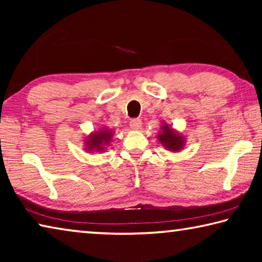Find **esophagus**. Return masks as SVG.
Masks as SVG:
<instances>
[{"label": "esophagus", "mask_w": 262, "mask_h": 262, "mask_svg": "<svg viewBox=\"0 0 262 262\" xmlns=\"http://www.w3.org/2000/svg\"><path fill=\"white\" fill-rule=\"evenodd\" d=\"M129 126H130L132 129L139 130V129H141V127H142V122H141L140 119H133L130 123H129Z\"/></svg>", "instance_id": "esophagus-1"}]
</instances>
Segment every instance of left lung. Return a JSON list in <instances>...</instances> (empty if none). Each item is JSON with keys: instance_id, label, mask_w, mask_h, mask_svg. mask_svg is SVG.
Returning <instances> with one entry per match:
<instances>
[{"instance_id": "obj_1", "label": "left lung", "mask_w": 262, "mask_h": 262, "mask_svg": "<svg viewBox=\"0 0 262 262\" xmlns=\"http://www.w3.org/2000/svg\"><path fill=\"white\" fill-rule=\"evenodd\" d=\"M161 132L158 133V141L164 148L171 152H179L184 149L186 143V137L172 128L166 122L161 123Z\"/></svg>"}]
</instances>
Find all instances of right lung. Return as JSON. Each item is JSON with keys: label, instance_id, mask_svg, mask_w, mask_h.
I'll return each mask as SVG.
<instances>
[{"label": "right lung", "instance_id": "obj_1", "mask_svg": "<svg viewBox=\"0 0 262 262\" xmlns=\"http://www.w3.org/2000/svg\"><path fill=\"white\" fill-rule=\"evenodd\" d=\"M114 132L106 127H101L98 130L90 133L84 140V150L88 152H105L106 148L112 142Z\"/></svg>", "mask_w": 262, "mask_h": 262}]
</instances>
